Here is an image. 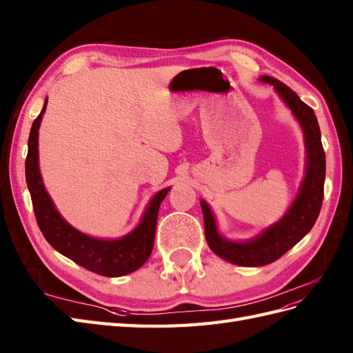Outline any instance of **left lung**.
Segmentation results:
<instances>
[{
  "mask_svg": "<svg viewBox=\"0 0 353 353\" xmlns=\"http://www.w3.org/2000/svg\"><path fill=\"white\" fill-rule=\"evenodd\" d=\"M259 79L272 85L301 125L305 145V175L285 216L247 241H234L223 236L210 205L201 199L206 243L221 259L239 266H263L277 261L312 230L323 201L325 151L313 109L279 79L271 76H261Z\"/></svg>",
  "mask_w": 353,
  "mask_h": 353,
  "instance_id": "1",
  "label": "left lung"
}]
</instances>
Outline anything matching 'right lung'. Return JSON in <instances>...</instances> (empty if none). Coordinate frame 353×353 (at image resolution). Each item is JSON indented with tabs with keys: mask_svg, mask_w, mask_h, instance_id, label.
Here are the masks:
<instances>
[{
	"mask_svg": "<svg viewBox=\"0 0 353 353\" xmlns=\"http://www.w3.org/2000/svg\"><path fill=\"white\" fill-rule=\"evenodd\" d=\"M46 106L48 99L40 115L32 123L28 137V154L25 160V178L43 236L57 252L100 276L119 277L139 270L152 252L159 208L170 187L154 194L139 225L130 234L117 239H103L77 230L57 211V206L41 179L39 168V128Z\"/></svg>",
	"mask_w": 353,
	"mask_h": 353,
	"instance_id": "obj_1",
	"label": "right lung"
}]
</instances>
